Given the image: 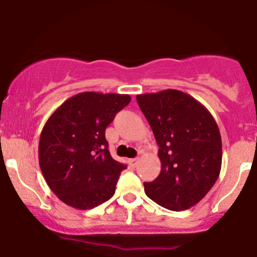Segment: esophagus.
<instances>
[{
  "instance_id": "1",
  "label": "esophagus",
  "mask_w": 257,
  "mask_h": 257,
  "mask_svg": "<svg viewBox=\"0 0 257 257\" xmlns=\"http://www.w3.org/2000/svg\"><path fill=\"white\" fill-rule=\"evenodd\" d=\"M139 164V159L135 158V159H129V165H131L132 168H135L136 166H138Z\"/></svg>"
}]
</instances>
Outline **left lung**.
<instances>
[{"label": "left lung", "instance_id": "8db88e82", "mask_svg": "<svg viewBox=\"0 0 257 257\" xmlns=\"http://www.w3.org/2000/svg\"><path fill=\"white\" fill-rule=\"evenodd\" d=\"M138 104L154 133L161 171L145 192L172 211L196 205L218 179L222 139L209 110L192 96L167 89L138 95Z\"/></svg>", "mask_w": 257, "mask_h": 257}]
</instances>
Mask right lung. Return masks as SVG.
<instances>
[{
  "instance_id": "1",
  "label": "right lung",
  "mask_w": 257,
  "mask_h": 257,
  "mask_svg": "<svg viewBox=\"0 0 257 257\" xmlns=\"http://www.w3.org/2000/svg\"><path fill=\"white\" fill-rule=\"evenodd\" d=\"M131 99L119 93L82 92L47 119L39 141V165L66 205L90 210L113 196L126 166L110 155L105 129Z\"/></svg>"
}]
</instances>
